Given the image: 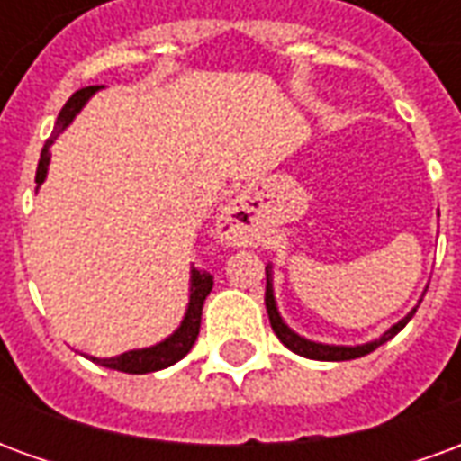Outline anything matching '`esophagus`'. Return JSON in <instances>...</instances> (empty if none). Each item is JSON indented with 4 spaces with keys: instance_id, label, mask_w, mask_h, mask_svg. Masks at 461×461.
Instances as JSON below:
<instances>
[{
    "instance_id": "obj_1",
    "label": "esophagus",
    "mask_w": 461,
    "mask_h": 461,
    "mask_svg": "<svg viewBox=\"0 0 461 461\" xmlns=\"http://www.w3.org/2000/svg\"><path fill=\"white\" fill-rule=\"evenodd\" d=\"M217 230H220L221 240L230 241V244H247V240H249V207H247V202L241 197L231 200L217 217Z\"/></svg>"
}]
</instances>
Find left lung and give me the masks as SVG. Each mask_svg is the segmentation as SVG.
Listing matches in <instances>:
<instances>
[{"instance_id":"1","label":"left lung","mask_w":461,"mask_h":461,"mask_svg":"<svg viewBox=\"0 0 461 461\" xmlns=\"http://www.w3.org/2000/svg\"><path fill=\"white\" fill-rule=\"evenodd\" d=\"M264 303H267V313H269L271 321V329L274 333L279 336V340L284 346L294 350V353H299L303 357H311V360H353V357L367 356V353H373L377 346H383L385 340H390L393 336H397L400 330L405 329L407 321L415 316L417 306L410 313H407L405 319L397 321L393 329H387L380 339L370 340V343H363V346H326V343H316V340H309L299 336V333H294V330L284 323V319L279 316V309H276V299H274V284H271V267H267V294H264Z\"/></svg>"}]
</instances>
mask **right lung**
Returning a JSON list of instances; mask_svg holds the SVG:
<instances>
[{"instance_id": "1", "label": "right lung", "mask_w": 461, "mask_h": 461, "mask_svg": "<svg viewBox=\"0 0 461 461\" xmlns=\"http://www.w3.org/2000/svg\"><path fill=\"white\" fill-rule=\"evenodd\" d=\"M98 91V86H88V88H81L76 91L66 105L61 108V113L56 118L54 132L51 138L46 140L44 150H41V158H39V167H36V190L41 187V182L46 180V172H49V160H51V152L49 148L54 145V140L59 138V132H64L71 121H74L78 111L84 108L86 101ZM212 274L200 269H192L190 276V303H187V311H185V319H182L180 329L175 330L172 336H167L160 343H155L150 348H140V350H128V353H121L115 357H94L91 360L98 363V366L111 367V370H121V373H132V375H142V373H155V370H162V367H170L172 363H177L182 357L190 353V348L194 346V340L200 336V321H202V306H204V299L210 296L212 291Z\"/></svg>"}]
</instances>
